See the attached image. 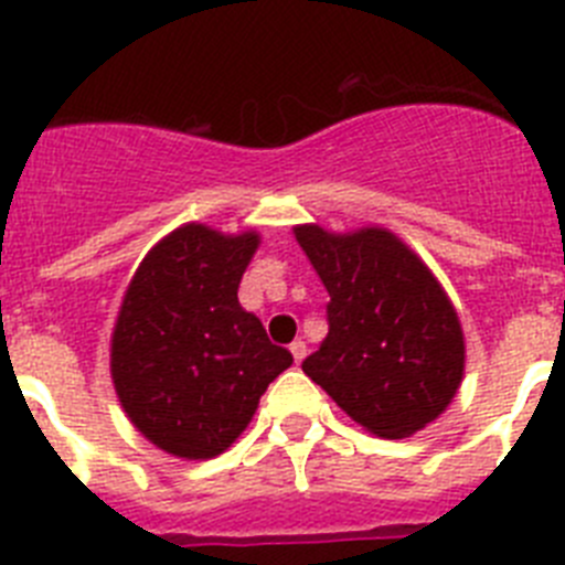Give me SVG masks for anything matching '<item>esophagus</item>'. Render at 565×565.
I'll return each instance as SVG.
<instances>
[{
	"label": "esophagus",
	"mask_w": 565,
	"mask_h": 565,
	"mask_svg": "<svg viewBox=\"0 0 565 565\" xmlns=\"http://www.w3.org/2000/svg\"><path fill=\"white\" fill-rule=\"evenodd\" d=\"M288 351H291L294 362H302V359H306V353H308V348H306V342H302V339H294V342L288 344Z\"/></svg>",
	"instance_id": "obj_1"
}]
</instances>
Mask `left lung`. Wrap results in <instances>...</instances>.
Instances as JSON below:
<instances>
[{"mask_svg":"<svg viewBox=\"0 0 565 565\" xmlns=\"http://www.w3.org/2000/svg\"><path fill=\"white\" fill-rule=\"evenodd\" d=\"M294 234L331 297L328 337L302 362L306 376L382 438L436 422L463 376L461 322L441 282L387 228Z\"/></svg>","mask_w":565,"mask_h":565,"instance_id":"1","label":"left lung"}]
</instances>
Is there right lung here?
I'll list each match as a JSON object with an SVG mask.
<instances>
[{
    "label": "right lung",
    "mask_w": 565,
    "mask_h": 565,
    "mask_svg": "<svg viewBox=\"0 0 565 565\" xmlns=\"http://www.w3.org/2000/svg\"><path fill=\"white\" fill-rule=\"evenodd\" d=\"M259 237L186 223L135 271L113 331L115 393L129 422L178 458H214L246 430L294 356L237 299Z\"/></svg>",
    "instance_id": "right-lung-1"
}]
</instances>
